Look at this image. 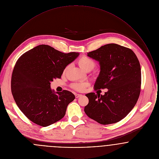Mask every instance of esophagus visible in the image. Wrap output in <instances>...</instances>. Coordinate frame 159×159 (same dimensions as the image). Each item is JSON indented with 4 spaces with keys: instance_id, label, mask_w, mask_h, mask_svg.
Masks as SVG:
<instances>
[{
    "instance_id": "1",
    "label": "esophagus",
    "mask_w": 159,
    "mask_h": 159,
    "mask_svg": "<svg viewBox=\"0 0 159 159\" xmlns=\"http://www.w3.org/2000/svg\"><path fill=\"white\" fill-rule=\"evenodd\" d=\"M75 97H76V98H79V97H80L82 95H81V94H79V93H75Z\"/></svg>"
}]
</instances>
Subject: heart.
Instances as JSON below:
<instances>
[{"instance_id":"heart-1","label":"heart","mask_w":159,"mask_h":159,"mask_svg":"<svg viewBox=\"0 0 159 159\" xmlns=\"http://www.w3.org/2000/svg\"><path fill=\"white\" fill-rule=\"evenodd\" d=\"M78 63L80 67L82 69L88 71L91 70L95 67V64L94 61L90 57L86 56H81L78 61ZM67 69V68H66ZM66 69L65 70H66ZM89 85L88 82H79L71 84V88L77 91H83L84 89Z\"/></svg>"}]
</instances>
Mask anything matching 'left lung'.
I'll use <instances>...</instances> for the list:
<instances>
[{"mask_svg":"<svg viewBox=\"0 0 159 159\" xmlns=\"http://www.w3.org/2000/svg\"><path fill=\"white\" fill-rule=\"evenodd\" d=\"M99 62L100 72L95 90L107 89L105 95L86 94L89 103L84 112L100 124L116 123L134 108L141 91V73L139 62L134 52L115 43L102 46L88 53Z\"/></svg>","mask_w":159,"mask_h":159,"instance_id":"left-lung-1","label":"left lung"}]
</instances>
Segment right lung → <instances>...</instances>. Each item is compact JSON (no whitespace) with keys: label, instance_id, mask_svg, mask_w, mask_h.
Masks as SVG:
<instances>
[{"label":"right lung","instance_id":"1","mask_svg":"<svg viewBox=\"0 0 159 159\" xmlns=\"http://www.w3.org/2000/svg\"><path fill=\"white\" fill-rule=\"evenodd\" d=\"M79 54L40 45L18 59L11 76V92L18 108L32 122L47 127L64 117L75 95L66 90L55 92L50 84L54 79L61 78L64 69Z\"/></svg>","mask_w":159,"mask_h":159}]
</instances>
